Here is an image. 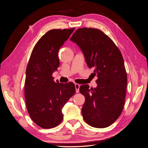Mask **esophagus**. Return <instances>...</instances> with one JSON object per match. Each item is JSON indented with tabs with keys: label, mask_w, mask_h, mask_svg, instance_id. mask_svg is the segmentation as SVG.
Returning <instances> with one entry per match:
<instances>
[{
	"label": "esophagus",
	"mask_w": 148,
	"mask_h": 148,
	"mask_svg": "<svg viewBox=\"0 0 148 148\" xmlns=\"http://www.w3.org/2000/svg\"><path fill=\"white\" fill-rule=\"evenodd\" d=\"M75 88H76V92H77V93L79 92V87H80V84H78V83H75Z\"/></svg>",
	"instance_id": "34e87169"
}]
</instances>
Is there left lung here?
<instances>
[{
  "label": "left lung",
  "mask_w": 148,
  "mask_h": 148,
  "mask_svg": "<svg viewBox=\"0 0 148 148\" xmlns=\"http://www.w3.org/2000/svg\"><path fill=\"white\" fill-rule=\"evenodd\" d=\"M70 40L83 51L89 68L95 69L97 88L82 85L79 92L85 97L82 107L84 120L95 128L110 126L122 114L127 91V75L118 47L100 29H78Z\"/></svg>",
  "instance_id": "8db88e82"
}]
</instances>
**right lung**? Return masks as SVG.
Segmentation results:
<instances>
[{"mask_svg":"<svg viewBox=\"0 0 148 148\" xmlns=\"http://www.w3.org/2000/svg\"><path fill=\"white\" fill-rule=\"evenodd\" d=\"M75 28L51 29L36 44L26 67L25 97L31 119L39 127L52 128L63 120L62 109L76 92L75 84L55 82L60 62L58 52Z\"/></svg>","mask_w":148,"mask_h":148,"instance_id":"right-lung-1","label":"right lung"}]
</instances>
